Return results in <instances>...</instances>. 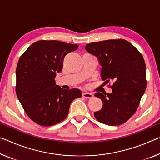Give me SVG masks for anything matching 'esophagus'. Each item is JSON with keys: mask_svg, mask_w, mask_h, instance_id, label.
Returning a JSON list of instances; mask_svg holds the SVG:
<instances>
[{"mask_svg": "<svg viewBox=\"0 0 160 160\" xmlns=\"http://www.w3.org/2000/svg\"><path fill=\"white\" fill-rule=\"evenodd\" d=\"M82 96L85 98H92L93 97V95L92 93H89V92H83Z\"/></svg>", "mask_w": 160, "mask_h": 160, "instance_id": "34e87169", "label": "esophagus"}]
</instances>
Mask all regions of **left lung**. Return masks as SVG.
<instances>
[{"mask_svg":"<svg viewBox=\"0 0 160 160\" xmlns=\"http://www.w3.org/2000/svg\"><path fill=\"white\" fill-rule=\"evenodd\" d=\"M85 48L97 57L102 67V80L114 82L111 93L95 94L103 105L94 116L108 125L125 123L136 112L146 89V65L142 55L123 39L91 42Z\"/></svg>","mask_w":160,"mask_h":160,"instance_id":"left-lung-1","label":"left lung"}]
</instances>
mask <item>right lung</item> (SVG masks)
Masks as SVG:
<instances>
[{"instance_id": "right-lung-1", "label": "right lung", "mask_w": 160, "mask_h": 160, "mask_svg": "<svg viewBox=\"0 0 160 160\" xmlns=\"http://www.w3.org/2000/svg\"><path fill=\"white\" fill-rule=\"evenodd\" d=\"M78 48V45L58 40H39L20 58L16 95L28 116L38 125L60 122L68 116L72 100L82 96L80 90H63L55 80L65 55Z\"/></svg>"}]
</instances>
